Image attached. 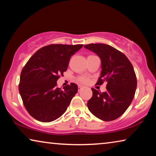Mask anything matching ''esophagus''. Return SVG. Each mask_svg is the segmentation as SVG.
Returning <instances> with one entry per match:
<instances>
[{
    "label": "esophagus",
    "mask_w": 156,
    "mask_h": 156,
    "mask_svg": "<svg viewBox=\"0 0 156 156\" xmlns=\"http://www.w3.org/2000/svg\"><path fill=\"white\" fill-rule=\"evenodd\" d=\"M83 88V86H81V85H78V91H81L82 90V89Z\"/></svg>",
    "instance_id": "34e87169"
}]
</instances>
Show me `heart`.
Wrapping results in <instances>:
<instances>
[{
    "label": "heart",
    "instance_id": "heart-1",
    "mask_svg": "<svg viewBox=\"0 0 156 156\" xmlns=\"http://www.w3.org/2000/svg\"><path fill=\"white\" fill-rule=\"evenodd\" d=\"M78 80L82 83H87L88 82V78L85 76H82V77L78 78Z\"/></svg>",
    "mask_w": 156,
    "mask_h": 156
}]
</instances>
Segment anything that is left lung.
<instances>
[{
    "label": "left lung",
    "instance_id": "1",
    "mask_svg": "<svg viewBox=\"0 0 156 156\" xmlns=\"http://www.w3.org/2000/svg\"><path fill=\"white\" fill-rule=\"evenodd\" d=\"M84 48L93 51L101 60L98 84L107 82V91L91 89L93 96L87 102L92 114L104 121L117 119L128 109L133 99L137 79L133 65L125 54L106 44H89Z\"/></svg>",
    "mask_w": 156,
    "mask_h": 156
}]
</instances>
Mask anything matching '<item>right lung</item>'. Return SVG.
Returning a JSON list of instances; mask_svg holds the SVG:
<instances>
[{
    "label": "right lung",
    "instance_id": "right-lung-1",
    "mask_svg": "<svg viewBox=\"0 0 156 156\" xmlns=\"http://www.w3.org/2000/svg\"><path fill=\"white\" fill-rule=\"evenodd\" d=\"M83 44H50L38 50L23 67L18 89L28 113L36 120L49 122L64 113L78 92L75 83L57 87L59 76L67 71L71 56Z\"/></svg>",
    "mask_w": 156,
    "mask_h": 156
}]
</instances>
